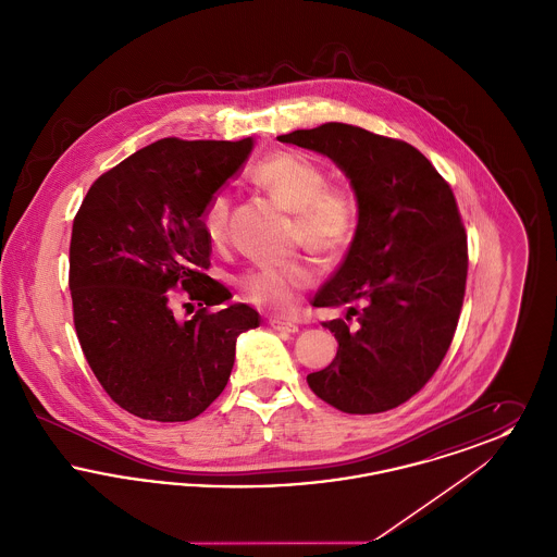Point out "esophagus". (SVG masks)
Wrapping results in <instances>:
<instances>
[{"mask_svg":"<svg viewBox=\"0 0 557 557\" xmlns=\"http://www.w3.org/2000/svg\"><path fill=\"white\" fill-rule=\"evenodd\" d=\"M269 325L273 327V330H277V332H298V325L296 323H292V321H286V319L282 318H269Z\"/></svg>","mask_w":557,"mask_h":557,"instance_id":"1","label":"esophagus"}]
</instances>
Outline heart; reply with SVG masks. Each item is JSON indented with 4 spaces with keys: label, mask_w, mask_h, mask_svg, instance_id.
Wrapping results in <instances>:
<instances>
[{
    "label": "heart",
    "mask_w": 557,
    "mask_h": 557,
    "mask_svg": "<svg viewBox=\"0 0 557 557\" xmlns=\"http://www.w3.org/2000/svg\"><path fill=\"white\" fill-rule=\"evenodd\" d=\"M250 180L286 211L294 212L292 238L307 246L321 259L341 261L359 236L361 207L357 196L343 186H332L327 171L305 154L277 150L259 160ZM232 200L216 191L205 205L200 223L214 246L225 244L230 232ZM315 282V269L305 259H290L277 265L248 269L238 280L246 300L271 309H286L298 292Z\"/></svg>",
    "instance_id": "b5f03b06"
}]
</instances>
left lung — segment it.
<instances>
[{"label":"left lung","mask_w":557,"mask_h":557,"mask_svg":"<svg viewBox=\"0 0 557 557\" xmlns=\"http://www.w3.org/2000/svg\"><path fill=\"white\" fill-rule=\"evenodd\" d=\"M277 139L334 160L361 207L357 242L313 300L348 311L323 321L338 352L307 375L309 388L345 413L395 409L438 370L461 313L468 236L453 189L411 144L355 125Z\"/></svg>","instance_id":"1"}]
</instances>
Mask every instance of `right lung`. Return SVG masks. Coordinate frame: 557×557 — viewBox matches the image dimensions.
<instances>
[{
    "label": "right lung",
    "mask_w": 557,
    "mask_h": 557,
    "mask_svg": "<svg viewBox=\"0 0 557 557\" xmlns=\"http://www.w3.org/2000/svg\"><path fill=\"white\" fill-rule=\"evenodd\" d=\"M252 150V139L164 137L100 175L73 221L69 288L83 355L119 407L141 420L187 422L219 397L236 338L259 325L207 275L200 214ZM184 297L195 315L172 305Z\"/></svg>",
    "instance_id": "add662e5"
}]
</instances>
